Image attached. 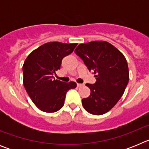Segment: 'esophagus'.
Here are the masks:
<instances>
[{
  "label": "esophagus",
  "instance_id": "1",
  "mask_svg": "<svg viewBox=\"0 0 149 149\" xmlns=\"http://www.w3.org/2000/svg\"><path fill=\"white\" fill-rule=\"evenodd\" d=\"M77 87H81V86H83V84H77Z\"/></svg>",
  "mask_w": 149,
  "mask_h": 149
}]
</instances>
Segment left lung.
<instances>
[{
  "label": "left lung",
  "instance_id": "left-lung-1",
  "mask_svg": "<svg viewBox=\"0 0 149 149\" xmlns=\"http://www.w3.org/2000/svg\"><path fill=\"white\" fill-rule=\"evenodd\" d=\"M95 74V84H86L90 95L83 98L84 109L93 115L111 110L124 94L129 81L127 60L120 51L105 41L79 45L74 51Z\"/></svg>",
  "mask_w": 149,
  "mask_h": 149
}]
</instances>
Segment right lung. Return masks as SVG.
<instances>
[{
	"label": "right lung",
	"mask_w": 149,
	"mask_h": 149,
	"mask_svg": "<svg viewBox=\"0 0 149 149\" xmlns=\"http://www.w3.org/2000/svg\"><path fill=\"white\" fill-rule=\"evenodd\" d=\"M77 43L51 42L33 51L23 65V84L27 94L38 108L46 113H54L64 105L65 95L74 89L73 81L64 83L53 78L60 68L65 56L73 52Z\"/></svg>",
	"instance_id": "right-lung-1"
}]
</instances>
